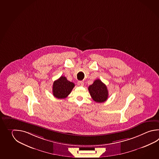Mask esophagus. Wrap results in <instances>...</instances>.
<instances>
[{"label": "esophagus", "mask_w": 159, "mask_h": 159, "mask_svg": "<svg viewBox=\"0 0 159 159\" xmlns=\"http://www.w3.org/2000/svg\"><path fill=\"white\" fill-rule=\"evenodd\" d=\"M78 85L79 86H83L84 85V82L82 81H79L78 82Z\"/></svg>", "instance_id": "esophagus-1"}]
</instances>
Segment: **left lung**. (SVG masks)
Wrapping results in <instances>:
<instances>
[{
    "label": "left lung",
    "mask_w": 159,
    "mask_h": 159,
    "mask_svg": "<svg viewBox=\"0 0 159 159\" xmlns=\"http://www.w3.org/2000/svg\"><path fill=\"white\" fill-rule=\"evenodd\" d=\"M88 90L92 99L96 102H104L108 98V91L106 85L97 79L89 86Z\"/></svg>",
    "instance_id": "left-lung-1"
}]
</instances>
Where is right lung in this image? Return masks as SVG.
Masks as SVG:
<instances>
[{
    "instance_id": "obj_1",
    "label": "right lung",
    "mask_w": 159,
    "mask_h": 159,
    "mask_svg": "<svg viewBox=\"0 0 159 159\" xmlns=\"http://www.w3.org/2000/svg\"><path fill=\"white\" fill-rule=\"evenodd\" d=\"M75 87L74 83L68 81L65 76H61L52 85V93L57 98H65L71 93Z\"/></svg>"
}]
</instances>
